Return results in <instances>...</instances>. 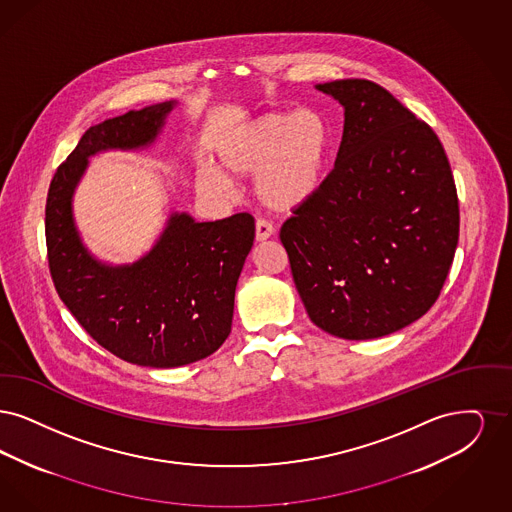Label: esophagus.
<instances>
[{
  "instance_id": "34e87169",
  "label": "esophagus",
  "mask_w": 512,
  "mask_h": 512,
  "mask_svg": "<svg viewBox=\"0 0 512 512\" xmlns=\"http://www.w3.org/2000/svg\"><path fill=\"white\" fill-rule=\"evenodd\" d=\"M273 233H275V229H273L271 223H267L266 220L256 222V241L258 243H264Z\"/></svg>"
}]
</instances>
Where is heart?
<instances>
[{
  "label": "heart",
  "instance_id": "heart-1",
  "mask_svg": "<svg viewBox=\"0 0 512 512\" xmlns=\"http://www.w3.org/2000/svg\"><path fill=\"white\" fill-rule=\"evenodd\" d=\"M327 118L304 107L294 112H264L218 145V168H202L197 176L200 193L225 197L229 178L254 174L252 191L262 206L273 212H292L312 199L321 185L331 153Z\"/></svg>",
  "mask_w": 512,
  "mask_h": 512
}]
</instances>
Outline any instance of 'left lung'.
Segmentation results:
<instances>
[{
	"label": "left lung",
	"instance_id": "1",
	"mask_svg": "<svg viewBox=\"0 0 512 512\" xmlns=\"http://www.w3.org/2000/svg\"><path fill=\"white\" fill-rule=\"evenodd\" d=\"M344 107L334 168L281 227L313 323L346 340L396 333L432 308L459 241V200L434 130L369 80L315 86Z\"/></svg>",
	"mask_w": 512,
	"mask_h": 512
}]
</instances>
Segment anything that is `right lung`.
Listing matches in <instances>:
<instances>
[{"mask_svg": "<svg viewBox=\"0 0 512 512\" xmlns=\"http://www.w3.org/2000/svg\"><path fill=\"white\" fill-rule=\"evenodd\" d=\"M174 101L91 126L57 168L45 204V243L57 294L86 333L128 363L170 369L214 354L231 333L235 289L254 243L246 212L216 222L172 214L132 266L101 264L82 245L72 195L88 158L151 145Z\"/></svg>", "mask_w": 512, "mask_h": 512, "instance_id": "add662e5", "label": "right lung"}]
</instances>
